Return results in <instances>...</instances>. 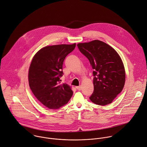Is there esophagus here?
<instances>
[{
	"label": "esophagus",
	"instance_id": "esophagus-1",
	"mask_svg": "<svg viewBox=\"0 0 147 147\" xmlns=\"http://www.w3.org/2000/svg\"><path fill=\"white\" fill-rule=\"evenodd\" d=\"M76 89H77V90H78L79 91H80V90H82V86H76Z\"/></svg>",
	"mask_w": 147,
	"mask_h": 147
}]
</instances>
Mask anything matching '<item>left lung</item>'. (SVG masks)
Returning a JSON list of instances; mask_svg holds the SVG:
<instances>
[{"instance_id": "left-lung-1", "label": "left lung", "mask_w": 147, "mask_h": 147, "mask_svg": "<svg viewBox=\"0 0 147 147\" xmlns=\"http://www.w3.org/2000/svg\"><path fill=\"white\" fill-rule=\"evenodd\" d=\"M77 46L94 69V90L90 100L98 105L111 103L122 91L125 82L120 56L111 47L99 40L79 43Z\"/></svg>"}]
</instances>
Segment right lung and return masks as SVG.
Listing matches in <instances>:
<instances>
[{
  "label": "right lung",
  "instance_id": "add662e5",
  "mask_svg": "<svg viewBox=\"0 0 147 147\" xmlns=\"http://www.w3.org/2000/svg\"><path fill=\"white\" fill-rule=\"evenodd\" d=\"M72 45L47 46L34 56L29 69L30 88L36 98L50 109L67 104L73 95L71 87L60 84L63 64L65 57L75 48Z\"/></svg>",
  "mask_w": 147,
  "mask_h": 147
}]
</instances>
